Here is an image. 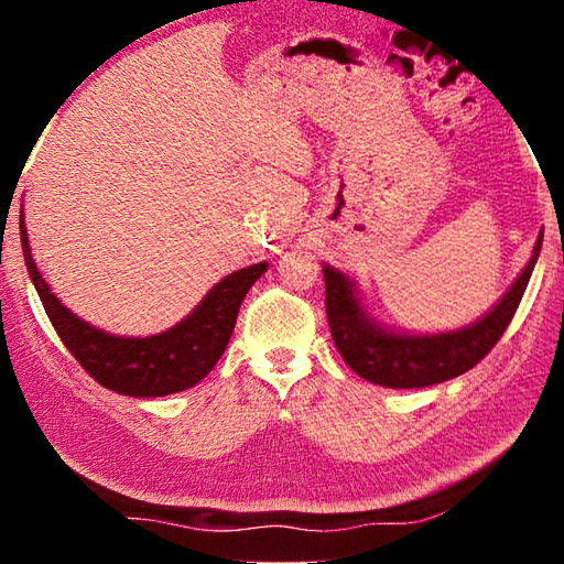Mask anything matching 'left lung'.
<instances>
[{
	"mask_svg": "<svg viewBox=\"0 0 564 564\" xmlns=\"http://www.w3.org/2000/svg\"><path fill=\"white\" fill-rule=\"evenodd\" d=\"M542 248V234L534 243L532 259L514 279L508 293L470 326L433 333V336H413V333L388 330L368 316L362 308L356 283L333 265H323L326 279V316L330 336L343 360L360 378L386 388H425L463 376L477 366L518 311L522 293L528 289L534 263Z\"/></svg>",
	"mask_w": 564,
	"mask_h": 564,
	"instance_id": "8db88e82",
	"label": "left lung"
}]
</instances>
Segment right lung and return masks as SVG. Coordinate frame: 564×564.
<instances>
[{
  "instance_id": "add662e5",
  "label": "right lung",
  "mask_w": 564,
  "mask_h": 564,
  "mask_svg": "<svg viewBox=\"0 0 564 564\" xmlns=\"http://www.w3.org/2000/svg\"><path fill=\"white\" fill-rule=\"evenodd\" d=\"M19 234H22L26 271L32 275L56 336L99 386L131 398L178 393L212 373L231 340L238 308H241L248 289L269 269V263L263 261L234 271L224 281H218L204 295V301L174 328L147 338H123L76 318L50 291L32 259L24 214L19 216Z\"/></svg>"
}]
</instances>
